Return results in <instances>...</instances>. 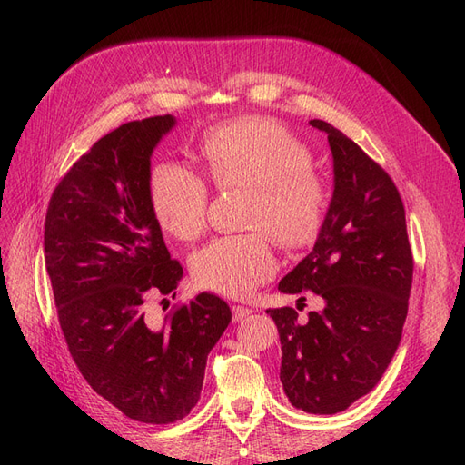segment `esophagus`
<instances>
[{
    "instance_id": "obj_1",
    "label": "esophagus",
    "mask_w": 465,
    "mask_h": 465,
    "mask_svg": "<svg viewBox=\"0 0 465 465\" xmlns=\"http://www.w3.org/2000/svg\"><path fill=\"white\" fill-rule=\"evenodd\" d=\"M252 316V311L246 306H232V322H242Z\"/></svg>"
}]
</instances>
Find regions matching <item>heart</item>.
<instances>
[{"instance_id": "obj_1", "label": "heart", "mask_w": 465, "mask_h": 465, "mask_svg": "<svg viewBox=\"0 0 465 465\" xmlns=\"http://www.w3.org/2000/svg\"><path fill=\"white\" fill-rule=\"evenodd\" d=\"M202 153L219 188H252L250 227L270 229L285 246L312 241L328 207V186L312 168V153L301 137L270 118L219 125L203 139ZM151 200L161 227L192 241L207 224L209 186L193 166L164 161L151 173ZM198 285L242 299L277 272L267 231L219 236L190 260Z\"/></svg>"}]
</instances>
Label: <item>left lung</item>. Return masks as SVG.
<instances>
[{
    "instance_id": "left-lung-1",
    "label": "left lung",
    "mask_w": 465,
    "mask_h": 465,
    "mask_svg": "<svg viewBox=\"0 0 465 465\" xmlns=\"http://www.w3.org/2000/svg\"><path fill=\"white\" fill-rule=\"evenodd\" d=\"M333 193L311 254L279 291H312L323 308L301 322L291 306L270 308L281 341V384L306 413L345 411L380 382L401 340L413 279L398 188L353 139L323 120Z\"/></svg>"
}]
</instances>
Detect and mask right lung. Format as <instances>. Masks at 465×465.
I'll return each mask as SVG.
<instances>
[{"label": "right lung", "mask_w": 465, "mask_h": 465, "mask_svg": "<svg viewBox=\"0 0 465 465\" xmlns=\"http://www.w3.org/2000/svg\"><path fill=\"white\" fill-rule=\"evenodd\" d=\"M176 118L128 122L91 147L55 186L45 258L64 337L89 386L139 423L166 425L198 403L205 362L231 308L200 292L161 326L151 294H173L171 258L151 200V157ZM166 301V299H164Z\"/></svg>", "instance_id": "right-lung-1"}]
</instances>
